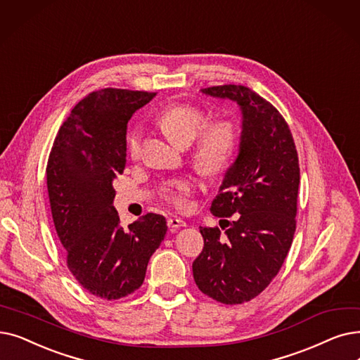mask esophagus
I'll list each match as a JSON object with an SVG mask.
<instances>
[{"mask_svg":"<svg viewBox=\"0 0 360 360\" xmlns=\"http://www.w3.org/2000/svg\"><path fill=\"white\" fill-rule=\"evenodd\" d=\"M167 226L170 229H178L181 226H186V224H185V221H182V219H179V217H169L167 219Z\"/></svg>","mask_w":360,"mask_h":360,"instance_id":"34e87169","label":"esophagus"}]
</instances>
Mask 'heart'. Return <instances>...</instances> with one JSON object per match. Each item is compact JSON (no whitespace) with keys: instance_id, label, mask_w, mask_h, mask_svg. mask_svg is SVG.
Segmentation results:
<instances>
[{"instance_id":"heart-1","label":"heart","mask_w":360,"mask_h":360,"mask_svg":"<svg viewBox=\"0 0 360 360\" xmlns=\"http://www.w3.org/2000/svg\"><path fill=\"white\" fill-rule=\"evenodd\" d=\"M158 122L170 141L176 146H190L199 136L193 160L201 174L210 176L219 175L229 166L238 141V132L232 122L217 120L209 123V116L201 108L191 104L169 105L159 115ZM127 146L131 158L138 159L143 150L141 129L135 128L128 135ZM193 188V179L181 178L166 186L165 195L176 206H184L186 195Z\"/></svg>"}]
</instances>
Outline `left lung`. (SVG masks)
<instances>
[{
  "label": "left lung",
  "mask_w": 360,
  "mask_h": 360,
  "mask_svg": "<svg viewBox=\"0 0 360 360\" xmlns=\"http://www.w3.org/2000/svg\"><path fill=\"white\" fill-rule=\"evenodd\" d=\"M201 92L237 103L241 110L238 154L210 207L217 217L238 216L225 233L200 228L205 247L193 263V275L200 291L213 300L241 304L271 284L291 247L299 158L287 122L259 94L243 85Z\"/></svg>",
  "instance_id": "left-lung-1"
}]
</instances>
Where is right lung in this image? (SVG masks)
<instances>
[{"label":"right lung","mask_w":360,"mask_h":360,"mask_svg":"<svg viewBox=\"0 0 360 360\" xmlns=\"http://www.w3.org/2000/svg\"><path fill=\"white\" fill-rule=\"evenodd\" d=\"M155 92L105 88L77 103L61 124L46 165L54 226L68 268L85 290L116 300L141 287L151 255L163 241L162 214L120 225L113 181L127 165L132 115Z\"/></svg>","instance_id":"1"}]
</instances>
